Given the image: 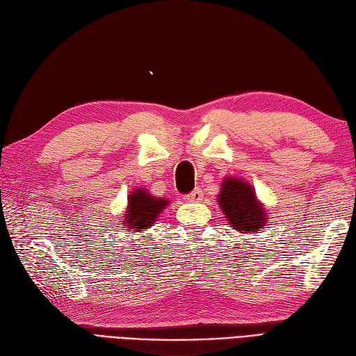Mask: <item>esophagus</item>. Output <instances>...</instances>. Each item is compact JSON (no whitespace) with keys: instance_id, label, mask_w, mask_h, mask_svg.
<instances>
[{"instance_id":"esophagus-1","label":"esophagus","mask_w":356,"mask_h":356,"mask_svg":"<svg viewBox=\"0 0 356 356\" xmlns=\"http://www.w3.org/2000/svg\"><path fill=\"white\" fill-rule=\"evenodd\" d=\"M184 200H186L187 202H198V201L202 200V191H201V188H197V191H193L192 193L186 195Z\"/></svg>"}]
</instances>
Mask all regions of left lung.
I'll use <instances>...</instances> for the list:
<instances>
[{
    "label": "left lung",
    "mask_w": 356,
    "mask_h": 356,
    "mask_svg": "<svg viewBox=\"0 0 356 356\" xmlns=\"http://www.w3.org/2000/svg\"><path fill=\"white\" fill-rule=\"evenodd\" d=\"M218 204L236 232L249 235L267 226L266 207L258 201L253 187L243 179L229 177L222 181Z\"/></svg>",
    "instance_id": "1"
}]
</instances>
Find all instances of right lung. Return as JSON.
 <instances>
[{
	"label": "right lung",
	"mask_w": 356,
	"mask_h": 356,
	"mask_svg": "<svg viewBox=\"0 0 356 356\" xmlns=\"http://www.w3.org/2000/svg\"><path fill=\"white\" fill-rule=\"evenodd\" d=\"M127 201L129 204L124 213V221L120 222L121 226H124L126 232H144V229H149L152 224H155L158 215L169 204L165 198L152 197L144 188H135L129 195Z\"/></svg>",
	"instance_id": "right-lung-1"
}]
</instances>
